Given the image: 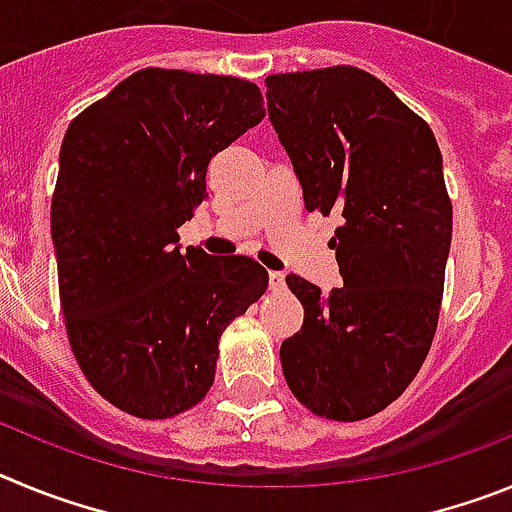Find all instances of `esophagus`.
Masks as SVG:
<instances>
[{
	"mask_svg": "<svg viewBox=\"0 0 512 512\" xmlns=\"http://www.w3.org/2000/svg\"><path fill=\"white\" fill-rule=\"evenodd\" d=\"M284 274L282 271H269V287L274 289V292H279V289H284Z\"/></svg>",
	"mask_w": 512,
	"mask_h": 512,
	"instance_id": "esophagus-1",
	"label": "esophagus"
}]
</instances>
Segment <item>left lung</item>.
Instances as JSON below:
<instances>
[{"label":"left lung","instance_id":"1","mask_svg":"<svg viewBox=\"0 0 512 512\" xmlns=\"http://www.w3.org/2000/svg\"><path fill=\"white\" fill-rule=\"evenodd\" d=\"M269 120L307 212H338L343 287L287 277L305 307L279 348L289 390L315 415L361 420L405 392L438 325L451 202L431 128L356 66L266 79Z\"/></svg>","mask_w":512,"mask_h":512}]
</instances>
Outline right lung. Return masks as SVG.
Wrapping results in <instances>:
<instances>
[{
	"instance_id": "1",
	"label": "right lung",
	"mask_w": 512,
	"mask_h": 512,
	"mask_svg": "<svg viewBox=\"0 0 512 512\" xmlns=\"http://www.w3.org/2000/svg\"><path fill=\"white\" fill-rule=\"evenodd\" d=\"M256 84L140 69L69 125L51 238L71 351L94 390L138 418L197 405L217 338L266 292L248 256L182 251L207 164L264 117Z\"/></svg>"
}]
</instances>
